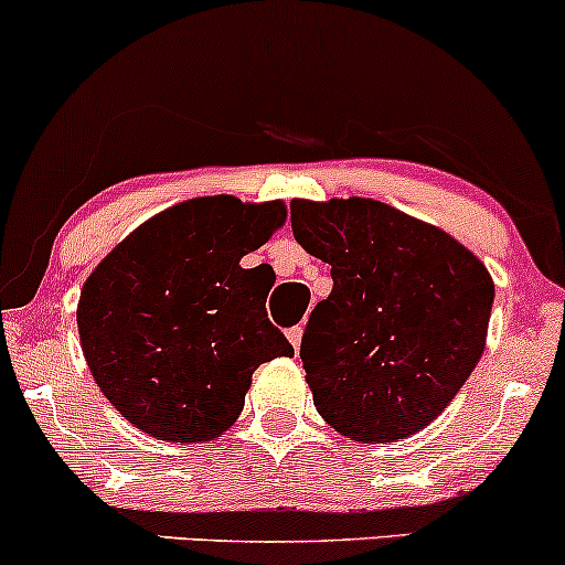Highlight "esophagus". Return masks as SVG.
Instances as JSON below:
<instances>
[{
  "label": "esophagus",
  "mask_w": 565,
  "mask_h": 565,
  "mask_svg": "<svg viewBox=\"0 0 565 565\" xmlns=\"http://www.w3.org/2000/svg\"><path fill=\"white\" fill-rule=\"evenodd\" d=\"M287 337H289L291 348H295V353H297V350H300V345H302V327H295V329H289Z\"/></svg>",
  "instance_id": "obj_1"
}]
</instances>
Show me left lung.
<instances>
[{
    "label": "left lung",
    "mask_w": 565,
    "mask_h": 565,
    "mask_svg": "<svg viewBox=\"0 0 565 565\" xmlns=\"http://www.w3.org/2000/svg\"><path fill=\"white\" fill-rule=\"evenodd\" d=\"M291 231L332 265V295L316 305L300 348L319 414L361 444L419 433L486 348V265L446 231L374 199H295Z\"/></svg>",
    "instance_id": "8db88e82"
}]
</instances>
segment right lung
<instances>
[{
	"label": "right lung",
	"instance_id": "add662e5",
	"mask_svg": "<svg viewBox=\"0 0 565 565\" xmlns=\"http://www.w3.org/2000/svg\"><path fill=\"white\" fill-rule=\"evenodd\" d=\"M284 223V201L188 199L89 274L76 305L82 353L129 425L167 444L215 440L242 414L255 369L295 355L265 310L274 270L242 268Z\"/></svg>",
	"mask_w": 565,
	"mask_h": 565
}]
</instances>
